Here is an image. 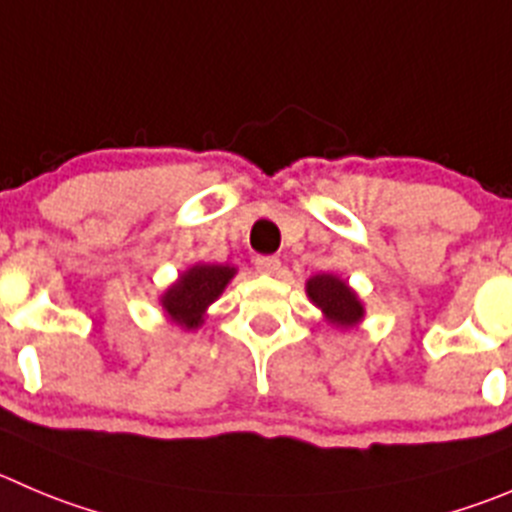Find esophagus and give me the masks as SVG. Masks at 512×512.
I'll list each match as a JSON object with an SVG mask.
<instances>
[{"mask_svg": "<svg viewBox=\"0 0 512 512\" xmlns=\"http://www.w3.org/2000/svg\"><path fill=\"white\" fill-rule=\"evenodd\" d=\"M256 269H259L261 274H279L281 261L276 259V256H259V259H256Z\"/></svg>", "mask_w": 512, "mask_h": 512, "instance_id": "obj_1", "label": "esophagus"}]
</instances>
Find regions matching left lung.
Returning a JSON list of instances; mask_svg holds the SVG:
<instances>
[{"instance_id":"obj_1","label":"left lung","mask_w":512,"mask_h":512,"mask_svg":"<svg viewBox=\"0 0 512 512\" xmlns=\"http://www.w3.org/2000/svg\"><path fill=\"white\" fill-rule=\"evenodd\" d=\"M309 299L324 311V316L337 326H352L362 319L364 309L359 304L357 294L347 286V281L337 279L332 274H319L306 284Z\"/></svg>"}]
</instances>
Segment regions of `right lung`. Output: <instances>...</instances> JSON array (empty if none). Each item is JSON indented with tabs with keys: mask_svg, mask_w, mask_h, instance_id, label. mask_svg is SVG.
<instances>
[{
	"mask_svg": "<svg viewBox=\"0 0 512 512\" xmlns=\"http://www.w3.org/2000/svg\"><path fill=\"white\" fill-rule=\"evenodd\" d=\"M233 274H236V269H231V266H193L180 276L178 284L165 291L163 309L168 311L175 324L196 329L203 321L206 306L221 296Z\"/></svg>",
	"mask_w": 512,
	"mask_h": 512,
	"instance_id": "add662e5",
	"label": "right lung"
}]
</instances>
